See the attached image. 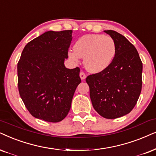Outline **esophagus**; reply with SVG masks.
Wrapping results in <instances>:
<instances>
[{
    "label": "esophagus",
    "mask_w": 156,
    "mask_h": 156,
    "mask_svg": "<svg viewBox=\"0 0 156 156\" xmlns=\"http://www.w3.org/2000/svg\"><path fill=\"white\" fill-rule=\"evenodd\" d=\"M80 78H81V80H84L85 79H86V75L83 72H80Z\"/></svg>",
    "instance_id": "34e87169"
}]
</instances>
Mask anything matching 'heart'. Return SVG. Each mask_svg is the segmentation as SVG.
I'll list each match as a JSON object with an SVG mask.
<instances>
[{"label": "heart", "mask_w": 156, "mask_h": 156, "mask_svg": "<svg viewBox=\"0 0 156 156\" xmlns=\"http://www.w3.org/2000/svg\"><path fill=\"white\" fill-rule=\"evenodd\" d=\"M116 55V44L111 37L101 34L84 35L78 39L73 51H69L71 60L83 58L85 68L91 73L104 71L113 61Z\"/></svg>", "instance_id": "heart-1"}]
</instances>
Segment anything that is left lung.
I'll list each match as a JSON object with an SVG mask.
<instances>
[{
	"mask_svg": "<svg viewBox=\"0 0 156 156\" xmlns=\"http://www.w3.org/2000/svg\"><path fill=\"white\" fill-rule=\"evenodd\" d=\"M114 39L116 55L104 71L86 78L94 109L106 119L129 114L135 107L142 89L143 63L135 46L113 30H105Z\"/></svg>",
	"mask_w": 156,
	"mask_h": 156,
	"instance_id": "obj_1",
	"label": "left lung"
}]
</instances>
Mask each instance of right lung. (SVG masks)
<instances>
[{
    "instance_id": "right-lung-1",
    "label": "right lung",
    "mask_w": 156,
    "mask_h": 156,
    "mask_svg": "<svg viewBox=\"0 0 156 156\" xmlns=\"http://www.w3.org/2000/svg\"><path fill=\"white\" fill-rule=\"evenodd\" d=\"M72 30L49 31L26 45L18 62V86L33 117L50 122L68 115L74 93L81 82L79 68L64 62L72 41Z\"/></svg>"
}]
</instances>
